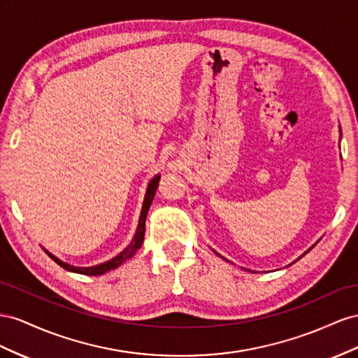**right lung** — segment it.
<instances>
[{
  "mask_svg": "<svg viewBox=\"0 0 358 358\" xmlns=\"http://www.w3.org/2000/svg\"><path fill=\"white\" fill-rule=\"evenodd\" d=\"M159 180L160 177H155L148 185V189H147V193H145V199H144V206H142V211H141V216H139V223H138V229H136V234L134 237V241H131L129 246L122 250L120 255H117L115 258H112L110 261L108 262H103L100 265H94V267H87V268H80V267H73V265H69L63 261H59L58 258H55L54 255H50L49 252H46L50 258H52L59 267H63L64 270L67 271H73V273H80V274H87V275H99V274H105L110 270H114L117 267H120V265L122 262H126L131 255H134L139 248L142 241H144V236H145V219H147V213H148V208L151 206V201L152 198H155V193H156V189L159 187Z\"/></svg>",
  "mask_w": 358,
  "mask_h": 358,
  "instance_id": "right-lung-1",
  "label": "right lung"
}]
</instances>
